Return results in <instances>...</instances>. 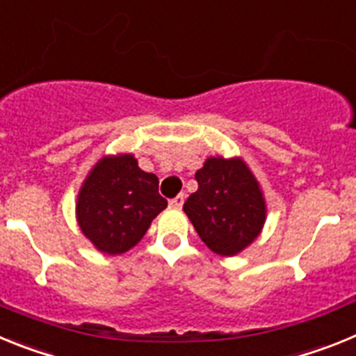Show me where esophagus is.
<instances>
[{"label": "esophagus", "instance_id": "1", "mask_svg": "<svg viewBox=\"0 0 356 356\" xmlns=\"http://www.w3.org/2000/svg\"><path fill=\"white\" fill-rule=\"evenodd\" d=\"M184 201H185V194H178V196L172 197V200L169 201V205H171L172 209H181V207H184Z\"/></svg>", "mask_w": 356, "mask_h": 356}]
</instances>
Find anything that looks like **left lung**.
I'll list each match as a JSON object with an SVG mask.
<instances>
[{
  "label": "left lung",
  "mask_w": 356,
  "mask_h": 356,
  "mask_svg": "<svg viewBox=\"0 0 356 356\" xmlns=\"http://www.w3.org/2000/svg\"><path fill=\"white\" fill-rule=\"evenodd\" d=\"M197 191L184 210L197 235L217 254L232 257L250 246L266 222V200L242 159L210 156L196 172Z\"/></svg>",
  "instance_id": "obj_1"
}]
</instances>
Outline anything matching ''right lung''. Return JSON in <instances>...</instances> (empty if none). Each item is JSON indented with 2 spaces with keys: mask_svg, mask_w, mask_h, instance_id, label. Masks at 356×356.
<instances>
[{
  "mask_svg": "<svg viewBox=\"0 0 356 356\" xmlns=\"http://www.w3.org/2000/svg\"><path fill=\"white\" fill-rule=\"evenodd\" d=\"M168 207L159 178L144 172L134 155L103 156L78 193L81 232L106 254H121L146 235L151 221Z\"/></svg>",
  "mask_w": 356,
  "mask_h": 356,
  "instance_id": "add662e5",
  "label": "right lung"
}]
</instances>
